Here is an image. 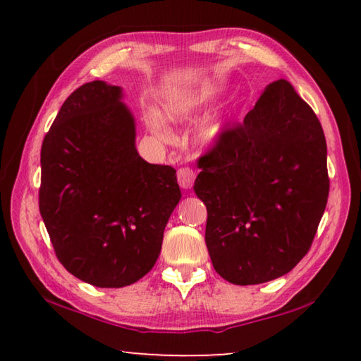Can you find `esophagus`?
Returning a JSON list of instances; mask_svg holds the SVG:
<instances>
[{
    "instance_id": "34e87169",
    "label": "esophagus",
    "mask_w": 361,
    "mask_h": 361,
    "mask_svg": "<svg viewBox=\"0 0 361 361\" xmlns=\"http://www.w3.org/2000/svg\"><path fill=\"white\" fill-rule=\"evenodd\" d=\"M176 178H178V185L183 189H191L195 180V172L189 167H181L176 173Z\"/></svg>"
}]
</instances>
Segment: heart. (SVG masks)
I'll use <instances>...</instances> for the list:
<instances>
[{
  "label": "heart",
  "instance_id": "1",
  "mask_svg": "<svg viewBox=\"0 0 361 361\" xmlns=\"http://www.w3.org/2000/svg\"><path fill=\"white\" fill-rule=\"evenodd\" d=\"M207 95L204 94H189V95H180L175 97L166 105V116L173 122H185L192 119L200 109L207 105ZM146 124H148L149 130L154 133L156 137L162 140H170V133L164 126L162 119L159 118L156 113H146ZM223 132V124L218 119H207L202 126L199 127L197 137L199 142L204 145L215 143Z\"/></svg>",
  "mask_w": 361,
  "mask_h": 361
}]
</instances>
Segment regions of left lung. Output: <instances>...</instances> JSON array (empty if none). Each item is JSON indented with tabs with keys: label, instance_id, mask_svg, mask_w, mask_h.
<instances>
[{
	"label": "left lung",
	"instance_id": "1",
	"mask_svg": "<svg viewBox=\"0 0 361 361\" xmlns=\"http://www.w3.org/2000/svg\"><path fill=\"white\" fill-rule=\"evenodd\" d=\"M194 191L207 207L205 243L224 280L258 285L309 252L329 178L320 121L293 85H267L242 124L199 157Z\"/></svg>",
	"mask_w": 361,
	"mask_h": 361
}]
</instances>
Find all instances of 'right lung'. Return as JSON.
I'll list each match as a JSON object with an SVG mask.
<instances>
[{"instance_id": "right-lung-1", "label": "right lung", "mask_w": 361, "mask_h": 361, "mask_svg": "<svg viewBox=\"0 0 361 361\" xmlns=\"http://www.w3.org/2000/svg\"><path fill=\"white\" fill-rule=\"evenodd\" d=\"M122 89L78 87L41 146L39 213L59 261L99 288L135 283L156 264L164 229L181 199L176 170L135 148Z\"/></svg>"}]
</instances>
